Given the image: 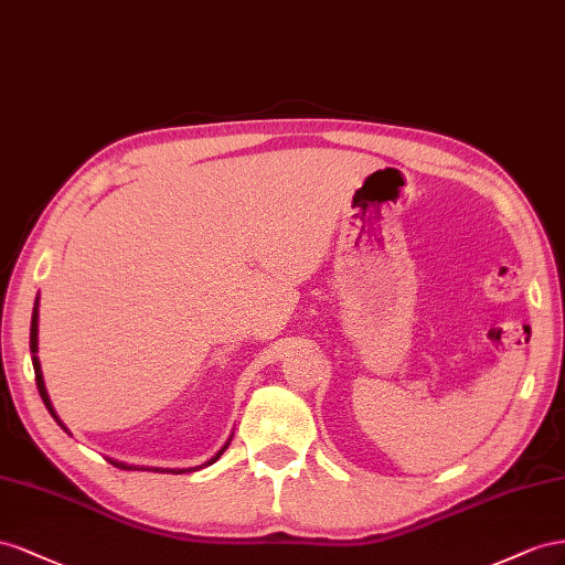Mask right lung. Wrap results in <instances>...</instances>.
<instances>
[{
	"instance_id": "1",
	"label": "right lung",
	"mask_w": 565,
	"mask_h": 565,
	"mask_svg": "<svg viewBox=\"0 0 565 565\" xmlns=\"http://www.w3.org/2000/svg\"><path fill=\"white\" fill-rule=\"evenodd\" d=\"M30 352H32V366H35V381H38V391H40V395H42V402L46 405V409H50V414L56 418L58 422V416H56V412H54V407H52V402H50V395H46V391H44V381H42V369H40V360L35 358V352H38V302H35V308H32V321H30ZM61 424V422H58ZM61 428H66L61 424ZM224 449H227V445H224L220 452L207 461V463H213V461H217L220 459V455L224 452ZM113 466H118V469H132V466H127V463H122V461H116V459H108ZM153 471H158V473H184L182 469H172V471H160V469H153ZM191 471V469H189Z\"/></svg>"
}]
</instances>
